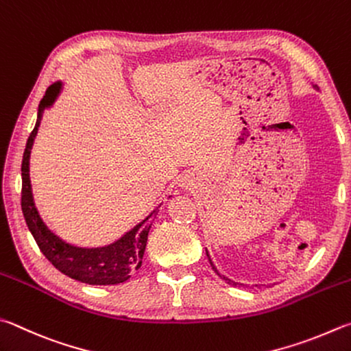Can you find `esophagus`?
Masks as SVG:
<instances>
[{"label": "esophagus", "instance_id": "obj_1", "mask_svg": "<svg viewBox=\"0 0 351 351\" xmlns=\"http://www.w3.org/2000/svg\"><path fill=\"white\" fill-rule=\"evenodd\" d=\"M199 181H201L199 175L195 173V171H187V173L181 178L180 187H182L184 190H192L197 186V184H199Z\"/></svg>", "mask_w": 351, "mask_h": 351}]
</instances>
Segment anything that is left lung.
<instances>
[{"label": "left lung", "mask_w": 351, "mask_h": 351, "mask_svg": "<svg viewBox=\"0 0 351 351\" xmlns=\"http://www.w3.org/2000/svg\"><path fill=\"white\" fill-rule=\"evenodd\" d=\"M315 88H316V86H315ZM206 253H207V256H208V252H207V250H206ZM208 261H210V265H212V269L215 270L216 275L221 276V279H224V281H226L227 284H230V285H244V284H239V282H234V281H232V279H228V278H227V276H224V275H221V273H219L218 270H216V267L213 265V263H212V259H210V256H208ZM254 287H259V285H254Z\"/></svg>", "instance_id": "8db88e82"}]
</instances>
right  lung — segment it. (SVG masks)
<instances>
[{
  "instance_id": "right-lung-1",
  "label": "right lung",
  "mask_w": 351,
  "mask_h": 351,
  "mask_svg": "<svg viewBox=\"0 0 351 351\" xmlns=\"http://www.w3.org/2000/svg\"><path fill=\"white\" fill-rule=\"evenodd\" d=\"M61 87V81H56L52 86H49L46 95H44L40 106H38L36 124L30 133L27 144H25L21 164V208L25 224H27L32 237L35 238L44 256L66 276L88 285H114L125 282L132 276V273L138 270L143 264L144 250L145 245H147V237L152 227V218L156 213L158 207L161 206H158L147 218H144L119 239L103 247H76L62 241L44 224L35 207L29 173L30 152L34 147L38 127L41 124L43 113L55 103Z\"/></svg>"
}]
</instances>
